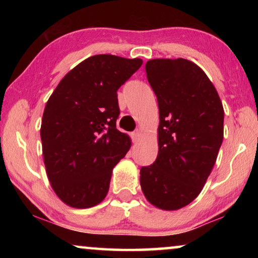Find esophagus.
I'll list each match as a JSON object with an SVG mask.
<instances>
[{"label":"esophagus","instance_id":"1","mask_svg":"<svg viewBox=\"0 0 258 258\" xmlns=\"http://www.w3.org/2000/svg\"><path fill=\"white\" fill-rule=\"evenodd\" d=\"M140 137H141V132H140V130H136L135 133L132 134V139H133V142H134V143L139 142Z\"/></svg>","mask_w":258,"mask_h":258}]
</instances>
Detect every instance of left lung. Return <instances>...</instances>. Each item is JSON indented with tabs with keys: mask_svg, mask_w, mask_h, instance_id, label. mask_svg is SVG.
Instances as JSON below:
<instances>
[{
	"mask_svg": "<svg viewBox=\"0 0 258 258\" xmlns=\"http://www.w3.org/2000/svg\"><path fill=\"white\" fill-rule=\"evenodd\" d=\"M160 110L156 161L140 171L146 199L178 210L202 191L223 141L224 110L209 77L184 58L146 63Z\"/></svg>",
	"mask_w": 258,
	"mask_h": 258,
	"instance_id": "obj_1",
	"label": "left lung"
}]
</instances>
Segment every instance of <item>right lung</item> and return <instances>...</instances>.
Wrapping results in <instances>:
<instances>
[{"instance_id": "obj_1", "label": "right lung", "mask_w": 258, "mask_h": 258, "mask_svg": "<svg viewBox=\"0 0 258 258\" xmlns=\"http://www.w3.org/2000/svg\"><path fill=\"white\" fill-rule=\"evenodd\" d=\"M142 63L91 56L70 70L49 97L42 153L51 188L67 206L86 209L107 196L112 169L132 146L130 137L116 129L117 90Z\"/></svg>"}]
</instances>
